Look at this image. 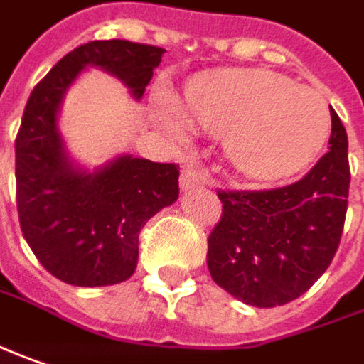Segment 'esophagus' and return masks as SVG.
<instances>
[{
	"label": "esophagus",
	"instance_id": "1",
	"mask_svg": "<svg viewBox=\"0 0 364 364\" xmlns=\"http://www.w3.org/2000/svg\"><path fill=\"white\" fill-rule=\"evenodd\" d=\"M203 183H205V173L198 165L191 163V165L183 166L181 177H179V185H181L183 191H191V189H196Z\"/></svg>",
	"mask_w": 364,
	"mask_h": 364
}]
</instances>
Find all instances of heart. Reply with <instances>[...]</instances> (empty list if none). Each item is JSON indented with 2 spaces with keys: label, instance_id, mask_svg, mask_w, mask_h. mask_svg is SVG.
Segmentation results:
<instances>
[{
  "label": "heart",
  "instance_id": "heart-1",
  "mask_svg": "<svg viewBox=\"0 0 364 364\" xmlns=\"http://www.w3.org/2000/svg\"><path fill=\"white\" fill-rule=\"evenodd\" d=\"M183 112L163 97L159 116L173 134L191 124L224 138L230 163L257 181H277L314 161L330 134V109L311 87L262 69H228L193 79Z\"/></svg>",
  "mask_w": 364,
  "mask_h": 364
}]
</instances>
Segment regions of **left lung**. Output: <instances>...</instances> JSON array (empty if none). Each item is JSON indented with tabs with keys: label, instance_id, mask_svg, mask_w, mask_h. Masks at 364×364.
<instances>
[{
	"label": "left lung",
	"instance_id": "1",
	"mask_svg": "<svg viewBox=\"0 0 364 364\" xmlns=\"http://www.w3.org/2000/svg\"><path fill=\"white\" fill-rule=\"evenodd\" d=\"M330 151L304 179L271 191H220L222 220L208 238L212 279L255 308L306 293L340 245L348 203V138L336 112Z\"/></svg>",
	"mask_w": 364,
	"mask_h": 364
}]
</instances>
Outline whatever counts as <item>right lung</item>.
<instances>
[{"mask_svg": "<svg viewBox=\"0 0 364 364\" xmlns=\"http://www.w3.org/2000/svg\"><path fill=\"white\" fill-rule=\"evenodd\" d=\"M163 48L130 40H93L63 56L30 93L16 138V199L26 242L56 279L77 287L116 285L138 264V234L179 198V171L118 154L97 168L73 159L58 114L89 69L119 79L142 100Z\"/></svg>", "mask_w": 364, "mask_h": 364, "instance_id": "right-lung-1", "label": "right lung"}]
</instances>
